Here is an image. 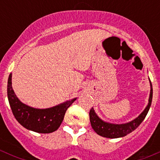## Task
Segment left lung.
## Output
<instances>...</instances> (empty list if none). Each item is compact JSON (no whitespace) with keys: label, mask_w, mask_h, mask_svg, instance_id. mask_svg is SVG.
Returning a JSON list of instances; mask_svg holds the SVG:
<instances>
[{"label":"left lung","mask_w":160,"mask_h":160,"mask_svg":"<svg viewBox=\"0 0 160 160\" xmlns=\"http://www.w3.org/2000/svg\"><path fill=\"white\" fill-rule=\"evenodd\" d=\"M150 85H151V90H150L149 104H148L146 109L143 111V112L138 118H136L134 119L132 122H128V123L121 124V125L108 123V122H105L101 120L97 115L94 110L92 108L89 113L90 122V124H91L92 128L95 131V132L98 135L105 137V138H110L124 137L128 135V134L131 133L132 132H133L135 129H136L139 126L140 124L143 122L146 114L149 112L150 106H151L152 100V87L151 82H150Z\"/></svg>","instance_id":"obj_1"}]
</instances>
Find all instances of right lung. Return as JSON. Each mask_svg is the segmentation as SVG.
<instances>
[{
    "mask_svg": "<svg viewBox=\"0 0 160 160\" xmlns=\"http://www.w3.org/2000/svg\"><path fill=\"white\" fill-rule=\"evenodd\" d=\"M8 98L16 120L27 129L38 133H51L59 128L67 108L77 100L73 98L46 109H37L23 104L16 97L11 86V73L8 80Z\"/></svg>",
    "mask_w": 160,
    "mask_h": 160,
    "instance_id": "1",
    "label": "right lung"
}]
</instances>
